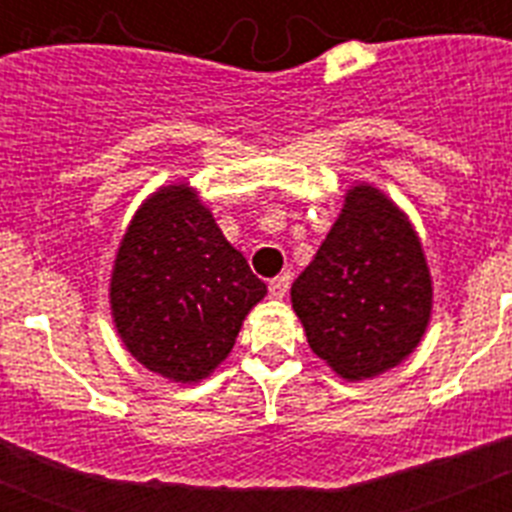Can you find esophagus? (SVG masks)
Wrapping results in <instances>:
<instances>
[{"instance_id": "obj_1", "label": "esophagus", "mask_w": 512, "mask_h": 512, "mask_svg": "<svg viewBox=\"0 0 512 512\" xmlns=\"http://www.w3.org/2000/svg\"><path fill=\"white\" fill-rule=\"evenodd\" d=\"M289 292V274H279V277H274L269 282V295L277 297V300H282L284 295Z\"/></svg>"}]
</instances>
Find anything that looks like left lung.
I'll return each mask as SVG.
<instances>
[{
    "label": "left lung",
    "instance_id": "left-lung-1",
    "mask_svg": "<svg viewBox=\"0 0 512 512\" xmlns=\"http://www.w3.org/2000/svg\"><path fill=\"white\" fill-rule=\"evenodd\" d=\"M433 287L418 235L379 189H348L315 259L292 284L307 343L348 382L369 379L415 351Z\"/></svg>",
    "mask_w": 512,
    "mask_h": 512
}]
</instances>
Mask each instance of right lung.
Segmentation results:
<instances>
[{"label":"right lung","mask_w":512,"mask_h":512,"mask_svg":"<svg viewBox=\"0 0 512 512\" xmlns=\"http://www.w3.org/2000/svg\"><path fill=\"white\" fill-rule=\"evenodd\" d=\"M264 295L266 284L187 184L158 189L135 212L110 284L122 343L174 382L207 377Z\"/></svg>","instance_id":"1"}]
</instances>
